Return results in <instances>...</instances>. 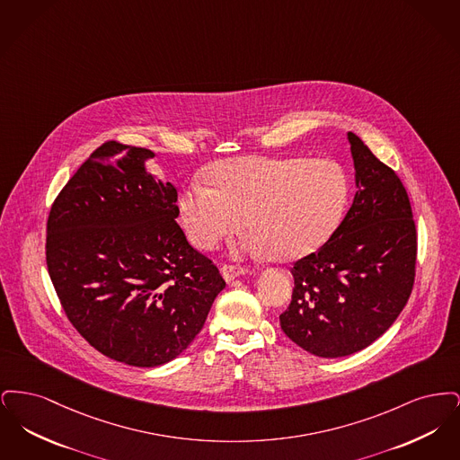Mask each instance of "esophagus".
<instances>
[{"label":"esophagus","instance_id":"obj_1","mask_svg":"<svg viewBox=\"0 0 460 460\" xmlns=\"http://www.w3.org/2000/svg\"><path fill=\"white\" fill-rule=\"evenodd\" d=\"M220 272H222V278L229 283V281H233L234 278L244 274L246 269H244V267H238V265H233V263H224L222 269H220Z\"/></svg>","mask_w":460,"mask_h":460}]
</instances>
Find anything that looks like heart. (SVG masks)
I'll use <instances>...</instances> for the list:
<instances>
[{
	"mask_svg": "<svg viewBox=\"0 0 460 460\" xmlns=\"http://www.w3.org/2000/svg\"><path fill=\"white\" fill-rule=\"evenodd\" d=\"M210 182L193 179L179 199L191 243L208 250L243 224V250L276 261L304 257L328 240L343 217L349 179L331 160L240 156L216 164Z\"/></svg>",
	"mask_w": 460,
	"mask_h": 460,
	"instance_id": "1",
	"label": "heart"
}]
</instances>
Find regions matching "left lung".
<instances>
[{
	"label": "left lung",
	"mask_w": 460,
	"mask_h": 460,
	"mask_svg": "<svg viewBox=\"0 0 460 460\" xmlns=\"http://www.w3.org/2000/svg\"><path fill=\"white\" fill-rule=\"evenodd\" d=\"M349 141L357 184L350 210L317 252L295 262L291 304L279 315L291 341L324 358L362 350L386 332L416 278L409 195L357 134Z\"/></svg>",
	"instance_id": "1"
}]
</instances>
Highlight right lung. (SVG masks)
I'll return each mask as SVG.
<instances>
[{"label":"right lung","instance_id":"add662e5","mask_svg":"<svg viewBox=\"0 0 460 460\" xmlns=\"http://www.w3.org/2000/svg\"><path fill=\"white\" fill-rule=\"evenodd\" d=\"M154 152L107 141L55 198L46 265L66 319L113 360L155 367L186 350L226 281L175 222Z\"/></svg>","mask_w":460,"mask_h":460}]
</instances>
